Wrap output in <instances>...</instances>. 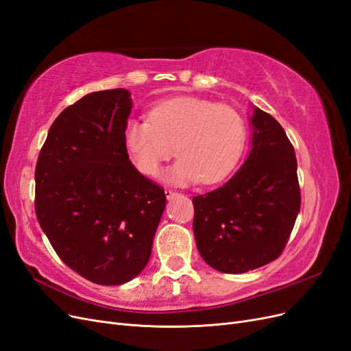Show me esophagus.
Returning <instances> with one entry per match:
<instances>
[{
    "label": "esophagus",
    "mask_w": 351,
    "mask_h": 351,
    "mask_svg": "<svg viewBox=\"0 0 351 351\" xmlns=\"http://www.w3.org/2000/svg\"><path fill=\"white\" fill-rule=\"evenodd\" d=\"M178 193L177 192H174V190H171V189H165V196H167V199L169 200V199H173V197H176Z\"/></svg>",
    "instance_id": "obj_1"
}]
</instances>
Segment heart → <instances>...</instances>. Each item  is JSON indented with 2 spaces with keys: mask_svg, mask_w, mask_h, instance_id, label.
I'll list each match as a JSON object with an SVG mask.
<instances>
[{
  "mask_svg": "<svg viewBox=\"0 0 351 351\" xmlns=\"http://www.w3.org/2000/svg\"><path fill=\"white\" fill-rule=\"evenodd\" d=\"M124 143L145 176H156L176 151L180 158L164 174L167 182L215 184L237 165L246 143V123L228 105L174 98L154 107L149 120L127 121Z\"/></svg>",
  "mask_w": 351,
  "mask_h": 351,
  "instance_id": "obj_1",
  "label": "heart"
}]
</instances>
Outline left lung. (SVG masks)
<instances>
[{"instance_id": "1", "label": "left lung", "mask_w": 351, "mask_h": 351, "mask_svg": "<svg viewBox=\"0 0 351 351\" xmlns=\"http://www.w3.org/2000/svg\"><path fill=\"white\" fill-rule=\"evenodd\" d=\"M252 149L228 182L193 197V231L204 261L243 274L282 253L300 210L294 147L281 124L253 105Z\"/></svg>"}]
</instances>
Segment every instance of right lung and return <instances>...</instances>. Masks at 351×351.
I'll return each instance as SVG.
<instances>
[{"label":"right lung","mask_w":351,"mask_h":351,"mask_svg":"<svg viewBox=\"0 0 351 351\" xmlns=\"http://www.w3.org/2000/svg\"><path fill=\"white\" fill-rule=\"evenodd\" d=\"M132 107L127 89L88 93L52 123L35 169L40 228L69 268L101 285L142 272L167 202L127 154Z\"/></svg>","instance_id":"obj_1"}]
</instances>
